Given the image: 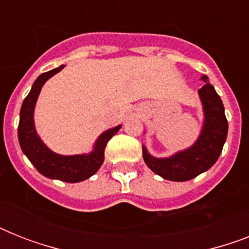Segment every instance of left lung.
I'll use <instances>...</instances> for the list:
<instances>
[{
	"label": "left lung",
	"mask_w": 249,
	"mask_h": 249,
	"mask_svg": "<svg viewBox=\"0 0 249 249\" xmlns=\"http://www.w3.org/2000/svg\"><path fill=\"white\" fill-rule=\"evenodd\" d=\"M204 86L197 90L203 105L204 121L199 138L191 147L176 152L169 158H155L142 146L144 163L150 169L168 181L183 182L193 179L208 170L220 158L228 137V120L220 95L203 75Z\"/></svg>",
	"instance_id": "1"
}]
</instances>
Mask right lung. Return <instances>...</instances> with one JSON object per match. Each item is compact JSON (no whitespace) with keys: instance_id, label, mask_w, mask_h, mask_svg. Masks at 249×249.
Wrapping results in <instances>:
<instances>
[{"instance_id":"add662e5","label":"right lung","mask_w":249,"mask_h":249,"mask_svg":"<svg viewBox=\"0 0 249 249\" xmlns=\"http://www.w3.org/2000/svg\"><path fill=\"white\" fill-rule=\"evenodd\" d=\"M63 68L64 66H60L52 71L45 72L38 76L33 83L32 89L21 105L20 120L18 126V140L23 154L28 158L29 161L42 176L68 183H76V182L85 181L97 173L105 161L106 144L120 130L121 125H117L115 128L102 133L94 143L93 151L89 154L67 156L52 151L37 134L33 113H35L37 98L44 84Z\"/></svg>"}]
</instances>
